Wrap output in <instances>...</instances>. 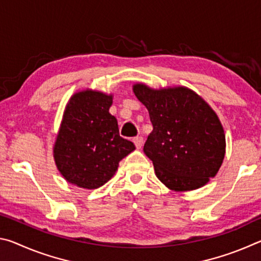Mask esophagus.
I'll use <instances>...</instances> for the list:
<instances>
[{"label":"esophagus","instance_id":"esophagus-1","mask_svg":"<svg viewBox=\"0 0 261 261\" xmlns=\"http://www.w3.org/2000/svg\"><path fill=\"white\" fill-rule=\"evenodd\" d=\"M134 143H135L137 148H138V149L141 148V146H143V144H144L143 137H136V138H134Z\"/></svg>","mask_w":261,"mask_h":261}]
</instances>
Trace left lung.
<instances>
[{
    "mask_svg": "<svg viewBox=\"0 0 261 261\" xmlns=\"http://www.w3.org/2000/svg\"><path fill=\"white\" fill-rule=\"evenodd\" d=\"M134 92L153 125L144 153L156 177L174 191H191L208 183L226 153V136L214 110L188 87L153 90L136 84Z\"/></svg>",
    "mask_w": 261,
    "mask_h": 261,
    "instance_id": "1",
    "label": "left lung"
}]
</instances>
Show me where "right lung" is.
<instances>
[{
	"instance_id": "obj_1",
	"label": "right lung",
	"mask_w": 261,
	"mask_h": 261,
	"mask_svg": "<svg viewBox=\"0 0 261 261\" xmlns=\"http://www.w3.org/2000/svg\"><path fill=\"white\" fill-rule=\"evenodd\" d=\"M113 95L85 90L74 93L65 107L54 145L61 175L83 189H98L113 177L118 162L135 151L122 138L117 120L109 113Z\"/></svg>"
}]
</instances>
